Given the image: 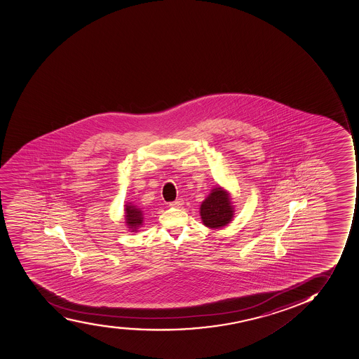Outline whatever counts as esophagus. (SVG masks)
Wrapping results in <instances>:
<instances>
[{
	"mask_svg": "<svg viewBox=\"0 0 359 359\" xmlns=\"http://www.w3.org/2000/svg\"><path fill=\"white\" fill-rule=\"evenodd\" d=\"M183 205V201L182 199H176V201L170 203L171 207H181Z\"/></svg>",
	"mask_w": 359,
	"mask_h": 359,
	"instance_id": "1",
	"label": "esophagus"
}]
</instances>
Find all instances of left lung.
<instances>
[{"label": "left lung", "instance_id": "left-lung-1", "mask_svg": "<svg viewBox=\"0 0 359 359\" xmlns=\"http://www.w3.org/2000/svg\"><path fill=\"white\" fill-rule=\"evenodd\" d=\"M233 206L226 192L221 188L214 189L212 194L203 201L201 215L205 226L208 228H221L231 221Z\"/></svg>", "mask_w": 359, "mask_h": 359}]
</instances>
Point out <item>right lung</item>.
<instances>
[{
  "label": "right lung",
  "instance_id": "obj_1",
  "mask_svg": "<svg viewBox=\"0 0 359 359\" xmlns=\"http://www.w3.org/2000/svg\"><path fill=\"white\" fill-rule=\"evenodd\" d=\"M126 223L131 231H137L138 226H142V210L136 206L126 205Z\"/></svg>",
  "mask_w": 359,
  "mask_h": 359
}]
</instances>
